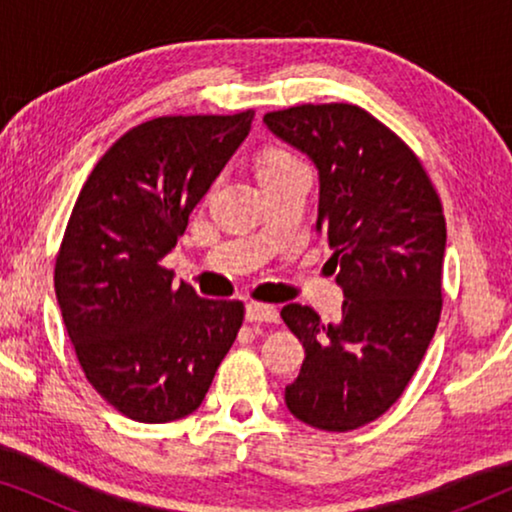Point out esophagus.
I'll use <instances>...</instances> for the list:
<instances>
[{"instance_id":"esophagus-1","label":"esophagus","mask_w":512,"mask_h":512,"mask_svg":"<svg viewBox=\"0 0 512 512\" xmlns=\"http://www.w3.org/2000/svg\"><path fill=\"white\" fill-rule=\"evenodd\" d=\"M247 319L249 321H265V324H275L279 319L277 307L263 305V303H249L247 305Z\"/></svg>"}]
</instances>
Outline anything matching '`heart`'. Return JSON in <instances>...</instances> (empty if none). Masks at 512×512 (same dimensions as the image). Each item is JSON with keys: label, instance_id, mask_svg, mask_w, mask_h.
I'll return each mask as SVG.
<instances>
[{"label": "heart", "instance_id": "b5f03b06", "mask_svg": "<svg viewBox=\"0 0 512 512\" xmlns=\"http://www.w3.org/2000/svg\"><path fill=\"white\" fill-rule=\"evenodd\" d=\"M300 160L296 156H291V153L286 151H268L263 153L261 160H258V177H268L272 172H279V170H286V167L296 165Z\"/></svg>", "mask_w": 512, "mask_h": 512}]
</instances>
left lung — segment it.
I'll use <instances>...</instances> for the list:
<instances>
[{
  "label": "left lung",
  "mask_w": 512,
  "mask_h": 512,
  "mask_svg": "<svg viewBox=\"0 0 512 512\" xmlns=\"http://www.w3.org/2000/svg\"><path fill=\"white\" fill-rule=\"evenodd\" d=\"M263 123L317 167V233L333 249L328 263L345 293L338 324L307 305L282 310L305 347L286 408L314 429H359L401 398L436 333L443 207L419 158L366 109L300 104Z\"/></svg>",
  "instance_id": "1"
}]
</instances>
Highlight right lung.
Listing matches in <instances>:
<instances>
[{
	"instance_id": "obj_1",
	"label": "right lung",
	"mask_w": 512,
	"mask_h": 512,
	"mask_svg": "<svg viewBox=\"0 0 512 512\" xmlns=\"http://www.w3.org/2000/svg\"><path fill=\"white\" fill-rule=\"evenodd\" d=\"M254 111L163 116L100 158L69 216L55 296L83 373L125 417L165 424L205 401L244 319L160 265L240 149Z\"/></svg>"
}]
</instances>
